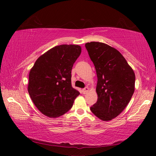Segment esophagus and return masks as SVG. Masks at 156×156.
I'll return each instance as SVG.
<instances>
[{"label":"esophagus","mask_w":156,"mask_h":156,"mask_svg":"<svg viewBox=\"0 0 156 156\" xmlns=\"http://www.w3.org/2000/svg\"><path fill=\"white\" fill-rule=\"evenodd\" d=\"M88 91H89V88L87 87H86L85 88L83 89V90H82V92H83V94H85L87 93V92Z\"/></svg>","instance_id":"obj_1"}]
</instances>
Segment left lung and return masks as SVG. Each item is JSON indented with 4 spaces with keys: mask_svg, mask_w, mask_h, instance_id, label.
Here are the masks:
<instances>
[{
    "mask_svg": "<svg viewBox=\"0 0 156 156\" xmlns=\"http://www.w3.org/2000/svg\"><path fill=\"white\" fill-rule=\"evenodd\" d=\"M96 71L98 100L91 112L103 121L120 114L135 90L136 76L125 58L113 47L99 42L85 44Z\"/></svg>",
    "mask_w": 156,
    "mask_h": 156,
    "instance_id": "obj_1",
    "label": "left lung"
}]
</instances>
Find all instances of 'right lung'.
I'll list each match as a JSON object with an SVG mask.
<instances>
[{"label":"right lung","instance_id":"obj_1","mask_svg":"<svg viewBox=\"0 0 156 156\" xmlns=\"http://www.w3.org/2000/svg\"><path fill=\"white\" fill-rule=\"evenodd\" d=\"M80 53L77 44L56 46L39 57L31 69L29 94L44 115L56 118L65 114L80 94L72 87L71 78L73 65Z\"/></svg>","mask_w":156,"mask_h":156}]
</instances>
